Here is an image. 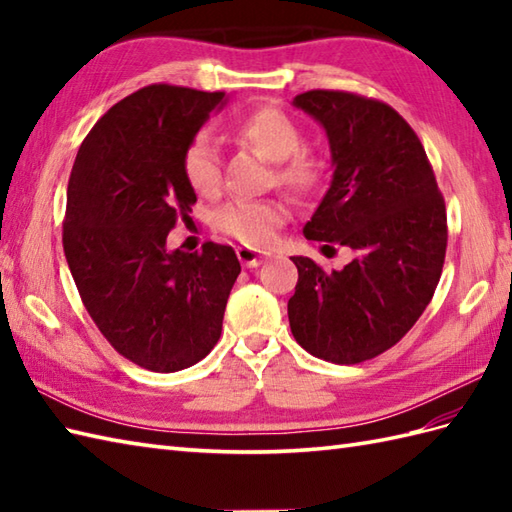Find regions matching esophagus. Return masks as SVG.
I'll use <instances>...</instances> for the list:
<instances>
[{"label": "esophagus", "mask_w": 512, "mask_h": 512, "mask_svg": "<svg viewBox=\"0 0 512 512\" xmlns=\"http://www.w3.org/2000/svg\"><path fill=\"white\" fill-rule=\"evenodd\" d=\"M237 259L242 262L246 268H257L262 264V253L255 248H248V246H239L237 248Z\"/></svg>", "instance_id": "obj_1"}]
</instances>
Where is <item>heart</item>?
<instances>
[{"instance_id": "obj_1", "label": "heart", "mask_w": 512, "mask_h": 512, "mask_svg": "<svg viewBox=\"0 0 512 512\" xmlns=\"http://www.w3.org/2000/svg\"><path fill=\"white\" fill-rule=\"evenodd\" d=\"M235 136L244 145L275 162L273 182L295 195H308L325 176L323 160L303 147V132L279 107L264 105L242 116L235 125ZM182 176L189 187L211 198L220 191L222 162L211 136L195 134L182 151ZM288 206L281 200H235L215 213L217 231L237 239L248 248H264L273 242L279 226L286 222Z\"/></svg>"}]
</instances>
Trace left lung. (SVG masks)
Listing matches in <instances>:
<instances>
[{"instance_id":"8db88e82","label":"left lung","mask_w":512,"mask_h":512,"mask_svg":"<svg viewBox=\"0 0 512 512\" xmlns=\"http://www.w3.org/2000/svg\"><path fill=\"white\" fill-rule=\"evenodd\" d=\"M297 107L325 127L334 176L303 233L350 248L343 270L292 257L290 330L312 356L354 365L394 347L436 292L447 206L416 132L394 107L343 90H310Z\"/></svg>"}]
</instances>
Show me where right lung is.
I'll return each mask as SVG.
<instances>
[{"instance_id":"obj_1","label":"right lung","mask_w":512,"mask_h":512,"mask_svg":"<svg viewBox=\"0 0 512 512\" xmlns=\"http://www.w3.org/2000/svg\"><path fill=\"white\" fill-rule=\"evenodd\" d=\"M222 99L147 85L99 118L70 173L63 253L76 290L107 343L151 372H178L213 350L242 270L226 244L167 250L195 204L182 151Z\"/></svg>"}]
</instances>
